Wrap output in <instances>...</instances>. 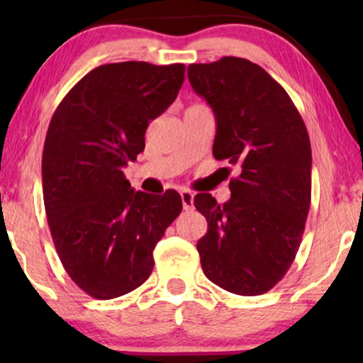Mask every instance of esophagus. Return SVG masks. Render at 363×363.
I'll list each match as a JSON object with an SVG mask.
<instances>
[{"instance_id": "34e87169", "label": "esophagus", "mask_w": 363, "mask_h": 363, "mask_svg": "<svg viewBox=\"0 0 363 363\" xmlns=\"http://www.w3.org/2000/svg\"><path fill=\"white\" fill-rule=\"evenodd\" d=\"M180 196H182V205H183V210H185V211H190V210H193V193H191V191H188V190H185V191H182V193H180Z\"/></svg>"}]
</instances>
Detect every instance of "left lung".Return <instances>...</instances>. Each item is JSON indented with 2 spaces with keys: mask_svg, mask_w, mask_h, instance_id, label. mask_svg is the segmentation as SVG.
Segmentation results:
<instances>
[{
  "mask_svg": "<svg viewBox=\"0 0 363 363\" xmlns=\"http://www.w3.org/2000/svg\"><path fill=\"white\" fill-rule=\"evenodd\" d=\"M188 79L216 118L213 155L240 168L231 198L195 196L206 218L196 242L205 276L240 296L272 289L301 246L311 206L312 152L294 102L264 69L242 57L190 64Z\"/></svg>",
  "mask_w": 363,
  "mask_h": 363,
  "instance_id": "left-lung-1",
  "label": "left lung"
}]
</instances>
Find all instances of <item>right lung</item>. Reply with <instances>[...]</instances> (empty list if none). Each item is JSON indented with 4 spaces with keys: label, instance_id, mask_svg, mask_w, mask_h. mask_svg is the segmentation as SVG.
<instances>
[{
    "label": "right lung",
    "instance_id": "right-lung-1",
    "mask_svg": "<svg viewBox=\"0 0 363 363\" xmlns=\"http://www.w3.org/2000/svg\"><path fill=\"white\" fill-rule=\"evenodd\" d=\"M183 81V64H104L67 92L49 123V230L69 277L96 299L123 296L148 279L153 250L182 213L175 190L135 191L122 168L143 152L148 123L172 106Z\"/></svg>",
    "mask_w": 363,
    "mask_h": 363
}]
</instances>
